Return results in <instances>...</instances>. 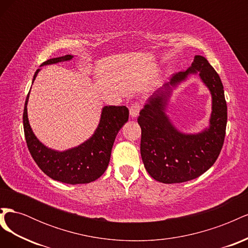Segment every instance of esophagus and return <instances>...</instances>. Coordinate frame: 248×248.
<instances>
[{
  "label": "esophagus",
  "mask_w": 248,
  "mask_h": 248,
  "mask_svg": "<svg viewBox=\"0 0 248 248\" xmlns=\"http://www.w3.org/2000/svg\"><path fill=\"white\" fill-rule=\"evenodd\" d=\"M140 104L139 103H133L129 108V112H130L131 118H137L140 115Z\"/></svg>",
  "instance_id": "esophagus-1"
}]
</instances>
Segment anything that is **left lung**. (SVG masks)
<instances>
[{
    "instance_id": "1",
    "label": "left lung",
    "mask_w": 248,
    "mask_h": 248,
    "mask_svg": "<svg viewBox=\"0 0 248 248\" xmlns=\"http://www.w3.org/2000/svg\"><path fill=\"white\" fill-rule=\"evenodd\" d=\"M199 76L212 94L209 125L200 133L180 132L166 114L173 90L191 74ZM228 120L221 79L207 59L194 56L191 66L174 74L146 101L138 122L141 129L140 155L156 181L172 184L190 181L211 168L223 145Z\"/></svg>"
}]
</instances>
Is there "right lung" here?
I'll return each mask as SVG.
<instances>
[{
	"instance_id": "right-lung-1",
	"label": "right lung",
	"mask_w": 248,
	"mask_h": 248,
	"mask_svg": "<svg viewBox=\"0 0 248 248\" xmlns=\"http://www.w3.org/2000/svg\"><path fill=\"white\" fill-rule=\"evenodd\" d=\"M72 59V55L52 58L42 63L40 67L70 61ZM40 70H36L32 85ZM29 97L30 92L26 99L22 121L28 149L39 169L56 181L72 185L90 183L101 177L108 167L111 148L117 134L128 121V108L124 106L103 107L99 124L91 137L77 147L58 151L42 144L33 132L28 118Z\"/></svg>"
}]
</instances>
